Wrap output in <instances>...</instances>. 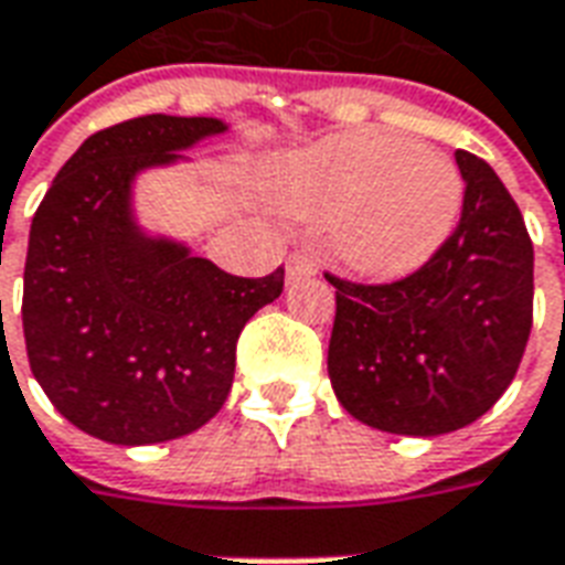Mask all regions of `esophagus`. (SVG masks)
Returning a JSON list of instances; mask_svg holds the SVG:
<instances>
[{
    "label": "esophagus",
    "mask_w": 565,
    "mask_h": 565,
    "mask_svg": "<svg viewBox=\"0 0 565 565\" xmlns=\"http://www.w3.org/2000/svg\"><path fill=\"white\" fill-rule=\"evenodd\" d=\"M316 262H312V255L307 253H291L288 255V265H286V274L288 279L295 282V279H307V277H316Z\"/></svg>",
    "instance_id": "34e87169"
}]
</instances>
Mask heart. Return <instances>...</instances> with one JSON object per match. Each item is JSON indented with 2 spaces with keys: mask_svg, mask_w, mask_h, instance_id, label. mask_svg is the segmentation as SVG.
Returning <instances> with one entry per match:
<instances>
[{
  "mask_svg": "<svg viewBox=\"0 0 565 565\" xmlns=\"http://www.w3.org/2000/svg\"><path fill=\"white\" fill-rule=\"evenodd\" d=\"M270 189L303 220H331V243L370 279L413 274L446 243L463 207L455 162L376 129L340 131L288 156Z\"/></svg>",
  "mask_w": 565,
  "mask_h": 565,
  "instance_id": "heart-1",
  "label": "heart"
}]
</instances>
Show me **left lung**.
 Returning a JSON list of instances; mask_svg holds the SVG:
<instances>
[{
	"instance_id": "1",
	"label": "left lung",
	"mask_w": 565,
	"mask_h": 565,
	"mask_svg": "<svg viewBox=\"0 0 565 565\" xmlns=\"http://www.w3.org/2000/svg\"><path fill=\"white\" fill-rule=\"evenodd\" d=\"M463 207L455 232L394 282L337 288L328 376L349 415L376 430L439 436L467 427L512 385L533 328V241L493 174L455 152Z\"/></svg>"
}]
</instances>
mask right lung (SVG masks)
<instances>
[{
  "mask_svg": "<svg viewBox=\"0 0 565 565\" xmlns=\"http://www.w3.org/2000/svg\"><path fill=\"white\" fill-rule=\"evenodd\" d=\"M213 117L126 119L89 135L32 216L23 337L32 376L84 434L117 446L186 436L220 413L243 324L286 270L234 277L131 222V180L174 162Z\"/></svg>",
  "mask_w": 565,
  "mask_h": 565,
  "instance_id": "obj_1",
  "label": "right lung"
}]
</instances>
